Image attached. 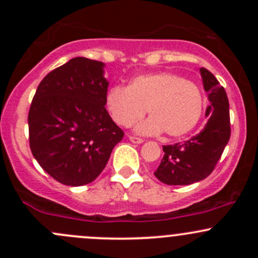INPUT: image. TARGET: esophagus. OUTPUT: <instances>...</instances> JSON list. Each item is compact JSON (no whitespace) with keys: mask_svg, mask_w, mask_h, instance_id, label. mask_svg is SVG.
Wrapping results in <instances>:
<instances>
[{"mask_svg":"<svg viewBox=\"0 0 258 258\" xmlns=\"http://www.w3.org/2000/svg\"><path fill=\"white\" fill-rule=\"evenodd\" d=\"M128 139H130V141L132 142V144H142V142H144V140H142L141 137H136V136H130Z\"/></svg>","mask_w":258,"mask_h":258,"instance_id":"esophagus-1","label":"esophagus"}]
</instances>
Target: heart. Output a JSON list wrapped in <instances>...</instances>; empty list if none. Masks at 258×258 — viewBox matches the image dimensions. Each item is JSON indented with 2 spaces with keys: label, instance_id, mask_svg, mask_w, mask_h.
Returning a JSON list of instances; mask_svg holds the SVG:
<instances>
[{
  "label": "heart",
  "instance_id": "obj_1",
  "mask_svg": "<svg viewBox=\"0 0 258 258\" xmlns=\"http://www.w3.org/2000/svg\"><path fill=\"white\" fill-rule=\"evenodd\" d=\"M108 112L117 124L131 127L144 118H151L137 127L146 135L165 131L168 137H182L195 128L204 111V98L199 86L171 72L142 75L128 87L113 86L106 96Z\"/></svg>",
  "mask_w": 258,
  "mask_h": 258
}]
</instances>
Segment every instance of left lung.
Masks as SVG:
<instances>
[{"label":"left lung","instance_id":"obj_1","mask_svg":"<svg viewBox=\"0 0 258 258\" xmlns=\"http://www.w3.org/2000/svg\"><path fill=\"white\" fill-rule=\"evenodd\" d=\"M205 90L211 105L206 126L184 142L163 146L165 152L155 176L162 183L184 186L199 182L212 173L231 136L230 103L225 88L212 74L201 67Z\"/></svg>","mask_w":258,"mask_h":258}]
</instances>
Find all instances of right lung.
<instances>
[{"mask_svg":"<svg viewBox=\"0 0 258 258\" xmlns=\"http://www.w3.org/2000/svg\"><path fill=\"white\" fill-rule=\"evenodd\" d=\"M103 63L75 57L46 75L28 111L33 157L59 183H91L106 167L123 131L105 108Z\"/></svg>","mask_w":258,"mask_h":258,"instance_id":"right-lung-1","label":"right lung"}]
</instances>
